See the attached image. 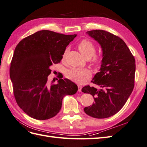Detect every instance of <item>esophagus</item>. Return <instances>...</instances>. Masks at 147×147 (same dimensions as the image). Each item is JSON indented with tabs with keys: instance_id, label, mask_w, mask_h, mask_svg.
I'll return each mask as SVG.
<instances>
[{
	"instance_id": "1",
	"label": "esophagus",
	"mask_w": 147,
	"mask_h": 147,
	"mask_svg": "<svg viewBox=\"0 0 147 147\" xmlns=\"http://www.w3.org/2000/svg\"><path fill=\"white\" fill-rule=\"evenodd\" d=\"M82 90V86H78V91L79 92H81Z\"/></svg>"
}]
</instances>
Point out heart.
Masks as SVG:
<instances>
[{
    "label": "heart",
    "instance_id": "1",
    "mask_svg": "<svg viewBox=\"0 0 147 147\" xmlns=\"http://www.w3.org/2000/svg\"><path fill=\"white\" fill-rule=\"evenodd\" d=\"M78 49L82 55L87 59L92 57V62L95 66H99L102 63V57L100 54L95 53V47L92 42L89 39H83L78 44ZM66 51L63 54L62 59L66 56ZM65 76L69 80L77 84H82L90 79L92 74L88 69H81L78 68H72L67 69Z\"/></svg>",
    "mask_w": 147,
    "mask_h": 147
}]
</instances>
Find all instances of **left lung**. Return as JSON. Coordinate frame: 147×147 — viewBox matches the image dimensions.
<instances>
[{"mask_svg": "<svg viewBox=\"0 0 147 147\" xmlns=\"http://www.w3.org/2000/svg\"><path fill=\"white\" fill-rule=\"evenodd\" d=\"M101 45L103 59L100 71L92 82L98 86L97 89L89 85L82 92L94 97L92 105L85 107L87 115L95 118H109L123 107L134 87L136 60L124 41L119 37L104 30L87 31Z\"/></svg>", "mask_w": 147, "mask_h": 147, "instance_id": "8db88e82", "label": "left lung"}]
</instances>
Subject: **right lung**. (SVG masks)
Returning a JSON list of instances; mask_svg holds the SVG:
<instances>
[{"label": "right lung", "mask_w": 147, "mask_h": 147, "mask_svg": "<svg viewBox=\"0 0 147 147\" xmlns=\"http://www.w3.org/2000/svg\"><path fill=\"white\" fill-rule=\"evenodd\" d=\"M76 36L42 30L16 45L10 68L13 94L20 108L31 118H53L61 110L65 96L78 91L77 85L68 79L60 78L58 84L47 81L51 66L60 62L67 45Z\"/></svg>", "instance_id": "right-lung-1"}]
</instances>
